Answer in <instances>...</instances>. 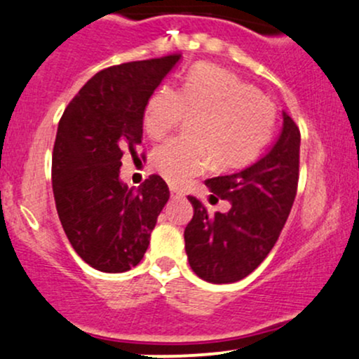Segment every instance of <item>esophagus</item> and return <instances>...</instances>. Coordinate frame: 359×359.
Returning <instances> with one entry per match:
<instances>
[{"label": "esophagus", "instance_id": "1", "mask_svg": "<svg viewBox=\"0 0 359 359\" xmlns=\"http://www.w3.org/2000/svg\"><path fill=\"white\" fill-rule=\"evenodd\" d=\"M170 194H172V198H184V192L180 191V189H177V187H173V186H170Z\"/></svg>", "mask_w": 359, "mask_h": 359}]
</instances>
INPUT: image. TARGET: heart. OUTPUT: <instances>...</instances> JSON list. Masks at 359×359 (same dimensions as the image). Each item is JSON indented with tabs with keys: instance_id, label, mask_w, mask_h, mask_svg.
<instances>
[{
	"instance_id": "b5f03b06",
	"label": "heart",
	"mask_w": 359,
	"mask_h": 359,
	"mask_svg": "<svg viewBox=\"0 0 359 359\" xmlns=\"http://www.w3.org/2000/svg\"><path fill=\"white\" fill-rule=\"evenodd\" d=\"M194 117L191 137H175L156 147L151 167L170 184H184L215 160L219 168H240L257 158L276 128V107L249 81L212 65L191 69L182 88L163 85L148 98L143 129L160 140Z\"/></svg>"
}]
</instances>
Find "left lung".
I'll return each mask as SVG.
<instances>
[{"mask_svg": "<svg viewBox=\"0 0 359 359\" xmlns=\"http://www.w3.org/2000/svg\"><path fill=\"white\" fill-rule=\"evenodd\" d=\"M300 129L283 112V129L267 155L231 175L212 177L211 199L230 201L226 212L210 215L189 196L194 216L184 231L192 271L215 285L249 276L267 257L288 219L298 187Z\"/></svg>", "mask_w": 359, "mask_h": 359, "instance_id": "8db88e82", "label": "left lung"}]
</instances>
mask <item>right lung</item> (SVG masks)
<instances>
[{
  "label": "right lung",
  "instance_id": "1",
  "mask_svg": "<svg viewBox=\"0 0 359 359\" xmlns=\"http://www.w3.org/2000/svg\"><path fill=\"white\" fill-rule=\"evenodd\" d=\"M180 54L102 69L69 102L53 151V191L65 233L93 269L137 266L156 218L170 198L160 175L137 191L121 182L122 156H137L143 112Z\"/></svg>",
  "mask_w": 359,
  "mask_h": 359
}]
</instances>
